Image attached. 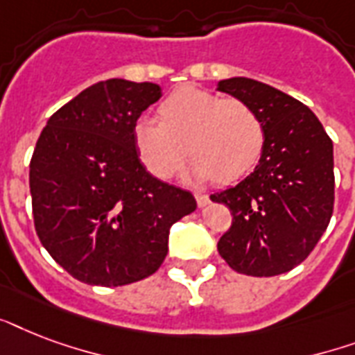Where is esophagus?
<instances>
[{
	"mask_svg": "<svg viewBox=\"0 0 355 355\" xmlns=\"http://www.w3.org/2000/svg\"><path fill=\"white\" fill-rule=\"evenodd\" d=\"M195 199H197V205H199V208H205V206H208V202H210L208 195H205V193H195Z\"/></svg>",
	"mask_w": 355,
	"mask_h": 355,
	"instance_id": "1",
	"label": "esophagus"
}]
</instances>
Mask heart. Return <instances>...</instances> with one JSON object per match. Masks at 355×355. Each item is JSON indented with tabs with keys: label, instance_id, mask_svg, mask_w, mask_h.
<instances>
[{
	"label": "heart",
	"instance_id": "1",
	"mask_svg": "<svg viewBox=\"0 0 355 355\" xmlns=\"http://www.w3.org/2000/svg\"><path fill=\"white\" fill-rule=\"evenodd\" d=\"M158 119L144 116L132 128L136 155L156 178L173 177L188 150L189 177L232 184L252 171L263 150V125L250 105L195 86L171 92Z\"/></svg>",
	"mask_w": 355,
	"mask_h": 355
}]
</instances>
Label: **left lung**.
Wrapping results in <instances>:
<instances>
[{
    "label": "left lung",
    "mask_w": 355,
    "mask_h": 355,
    "mask_svg": "<svg viewBox=\"0 0 355 355\" xmlns=\"http://www.w3.org/2000/svg\"><path fill=\"white\" fill-rule=\"evenodd\" d=\"M217 90L252 107L265 132L258 166L234 188L210 195L232 211L217 243L221 258L248 276L282 275L308 258L334 211V144L295 97L247 77Z\"/></svg>",
    "instance_id": "8db88e82"
}]
</instances>
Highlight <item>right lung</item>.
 <instances>
[{
    "instance_id": "obj_1",
    "label": "right lung",
    "mask_w": 355,
    "mask_h": 355,
    "mask_svg": "<svg viewBox=\"0 0 355 355\" xmlns=\"http://www.w3.org/2000/svg\"><path fill=\"white\" fill-rule=\"evenodd\" d=\"M160 97L155 83L101 80L58 108L36 141V234L85 284L127 286L156 272L171 227L197 208L189 191L153 177L134 149V123Z\"/></svg>"
}]
</instances>
